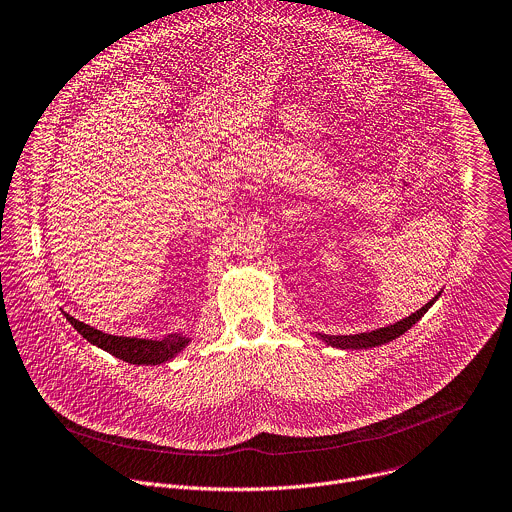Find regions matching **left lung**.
Masks as SVG:
<instances>
[{"label": "left lung", "mask_w": 512, "mask_h": 512, "mask_svg": "<svg viewBox=\"0 0 512 512\" xmlns=\"http://www.w3.org/2000/svg\"><path fill=\"white\" fill-rule=\"evenodd\" d=\"M439 299V295L435 299H431L425 307H421L417 313L389 325V327H381L377 331H371V333H359V335H319L327 345L331 347H337V349H369V347H379V345H385L401 335H405L431 307L433 303Z\"/></svg>", "instance_id": "obj_1"}]
</instances>
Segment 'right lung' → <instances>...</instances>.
I'll use <instances>...</instances> for the list:
<instances>
[{
  "mask_svg": "<svg viewBox=\"0 0 512 512\" xmlns=\"http://www.w3.org/2000/svg\"><path fill=\"white\" fill-rule=\"evenodd\" d=\"M65 319L73 325V329L83 335L91 345L111 353L113 357L131 363V365H161L171 361L177 353L185 349L189 343L187 337L183 335H169L159 341L151 339H137V337H117V335H107L103 331H97L95 327H89L69 315Z\"/></svg>",
  "mask_w": 512,
  "mask_h": 512,
  "instance_id": "right-lung-1",
  "label": "right lung"
}]
</instances>
